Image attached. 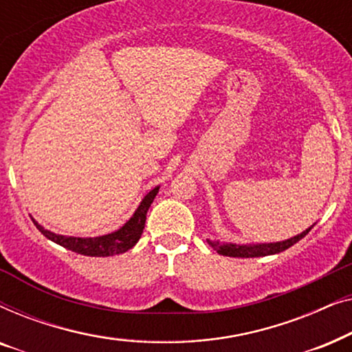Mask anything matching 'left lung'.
Here are the masks:
<instances>
[{
	"label": "left lung",
	"mask_w": 352,
	"mask_h": 352,
	"mask_svg": "<svg viewBox=\"0 0 352 352\" xmlns=\"http://www.w3.org/2000/svg\"><path fill=\"white\" fill-rule=\"evenodd\" d=\"M316 223L311 226L309 229L302 230L301 234L295 235V237H290L287 240H282V242H271V243H221L218 240H210L206 239V242L213 250H216L219 254H224V256L230 258H259V256H267V254H276L280 252H285L287 248H290L292 245L305 237V235L309 232V230L314 228Z\"/></svg>",
	"instance_id": "obj_1"
}]
</instances>
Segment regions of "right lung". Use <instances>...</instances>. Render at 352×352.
<instances>
[{
    "mask_svg": "<svg viewBox=\"0 0 352 352\" xmlns=\"http://www.w3.org/2000/svg\"><path fill=\"white\" fill-rule=\"evenodd\" d=\"M160 186L153 187L151 192H147L146 197L141 200V204L134 211L131 218L124 223L122 228L113 230L110 234L99 235V237H74V235H60L56 232H51L43 228L41 224H38V221L32 218L33 224L36 226V229L45 235L46 239H50L51 242H54L60 247L72 252L85 254V256H113V254H120L131 250L134 245L141 239L144 226H146V214L148 208H151L153 199L158 194Z\"/></svg>",
    "mask_w": 352,
    "mask_h": 352,
    "instance_id": "right-lung-1",
    "label": "right lung"
}]
</instances>
